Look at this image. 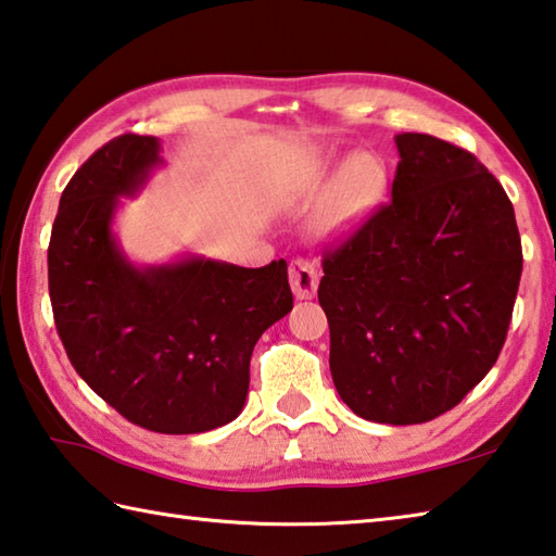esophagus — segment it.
I'll list each match as a JSON object with an SVG mask.
<instances>
[{
    "label": "esophagus",
    "mask_w": 556,
    "mask_h": 556,
    "mask_svg": "<svg viewBox=\"0 0 556 556\" xmlns=\"http://www.w3.org/2000/svg\"><path fill=\"white\" fill-rule=\"evenodd\" d=\"M289 281H291V289H294V296L299 301L313 299L318 289V269L306 260H294L289 265Z\"/></svg>",
    "instance_id": "esophagus-1"
}]
</instances>
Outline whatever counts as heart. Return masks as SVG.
<instances>
[{"mask_svg":"<svg viewBox=\"0 0 556 556\" xmlns=\"http://www.w3.org/2000/svg\"><path fill=\"white\" fill-rule=\"evenodd\" d=\"M320 181V169L313 163L289 181L287 194L301 197ZM387 194V175L369 155L350 157L332 181L326 199L313 218V236L323 243H336L355 236L367 220L377 214Z\"/></svg>","mask_w":556,"mask_h":556,"instance_id":"heart-1","label":"heart"}]
</instances>
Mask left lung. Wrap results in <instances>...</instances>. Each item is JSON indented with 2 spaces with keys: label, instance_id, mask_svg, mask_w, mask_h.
<instances>
[{
  "label": "left lung",
  "instance_id": "1",
  "mask_svg": "<svg viewBox=\"0 0 556 556\" xmlns=\"http://www.w3.org/2000/svg\"><path fill=\"white\" fill-rule=\"evenodd\" d=\"M391 201L323 257L330 375L359 418L416 426L489 375L516 304L510 199L467 150L399 134Z\"/></svg>",
  "mask_w": 556,
  "mask_h": 556
}]
</instances>
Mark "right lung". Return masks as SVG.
I'll use <instances>...</instances> for the list:
<instances>
[{
    "label": "right lung",
    "instance_id": "add662e5",
    "mask_svg": "<svg viewBox=\"0 0 556 556\" xmlns=\"http://www.w3.org/2000/svg\"><path fill=\"white\" fill-rule=\"evenodd\" d=\"M163 143L109 140L70 179L50 233L48 289L65 352L136 426L194 435L245 406L252 348L294 306L287 262L248 269L204 255L136 265L114 218L165 167Z\"/></svg>",
    "mask_w": 556,
    "mask_h": 556
}]
</instances>
